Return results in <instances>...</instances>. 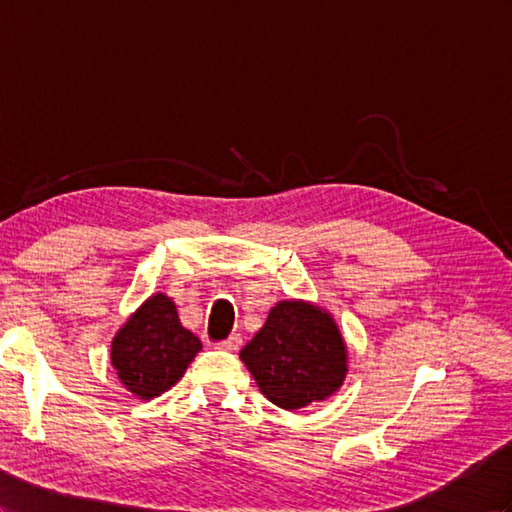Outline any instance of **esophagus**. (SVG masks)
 <instances>
[{"label": "esophagus", "mask_w": 512, "mask_h": 512, "mask_svg": "<svg viewBox=\"0 0 512 512\" xmlns=\"http://www.w3.org/2000/svg\"><path fill=\"white\" fill-rule=\"evenodd\" d=\"M222 350H231V352H235V350H240V346H242V337L240 335H229L225 342H220L218 344Z\"/></svg>", "instance_id": "esophagus-1"}]
</instances>
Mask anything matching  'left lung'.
Returning <instances> with one entry per match:
<instances>
[{
    "mask_svg": "<svg viewBox=\"0 0 512 512\" xmlns=\"http://www.w3.org/2000/svg\"><path fill=\"white\" fill-rule=\"evenodd\" d=\"M240 359L259 391L285 411L322 402L344 385L348 346L329 311L307 300H279Z\"/></svg>",
    "mask_w": 512,
    "mask_h": 512,
    "instance_id": "8db88e82",
    "label": "left lung"
}]
</instances>
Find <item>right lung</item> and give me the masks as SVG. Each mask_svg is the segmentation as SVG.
Here are the masks:
<instances>
[{
  "label": "right lung",
  "instance_id": "1",
  "mask_svg": "<svg viewBox=\"0 0 512 512\" xmlns=\"http://www.w3.org/2000/svg\"><path fill=\"white\" fill-rule=\"evenodd\" d=\"M201 348V339L179 322L175 300L157 292L116 331L110 361L131 396L153 400L177 385Z\"/></svg>",
  "mask_w": 512,
  "mask_h": 512
}]
</instances>
